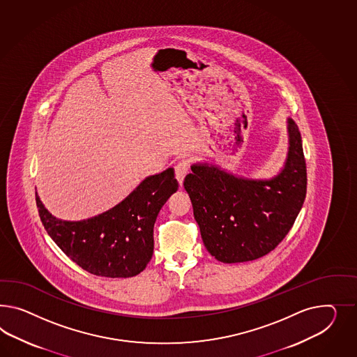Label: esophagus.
<instances>
[{"label": "esophagus", "mask_w": 357, "mask_h": 357, "mask_svg": "<svg viewBox=\"0 0 357 357\" xmlns=\"http://www.w3.org/2000/svg\"><path fill=\"white\" fill-rule=\"evenodd\" d=\"M188 173V161L182 160L178 164L175 165V178L178 181L179 185L183 184L184 176Z\"/></svg>", "instance_id": "esophagus-1"}]
</instances>
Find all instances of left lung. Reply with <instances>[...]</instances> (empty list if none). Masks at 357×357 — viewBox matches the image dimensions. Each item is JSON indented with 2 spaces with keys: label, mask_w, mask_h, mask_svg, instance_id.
Here are the masks:
<instances>
[{
  "label": "left lung",
  "mask_w": 357,
  "mask_h": 357,
  "mask_svg": "<svg viewBox=\"0 0 357 357\" xmlns=\"http://www.w3.org/2000/svg\"><path fill=\"white\" fill-rule=\"evenodd\" d=\"M287 134V157L273 178H245L208 162L193 164L184 178L204 245L214 259L225 264L260 259L291 230L305 200L307 167L291 118Z\"/></svg>",
  "instance_id": "8db88e82"
}]
</instances>
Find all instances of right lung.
I'll return each mask as SVG.
<instances>
[{
    "mask_svg": "<svg viewBox=\"0 0 357 357\" xmlns=\"http://www.w3.org/2000/svg\"><path fill=\"white\" fill-rule=\"evenodd\" d=\"M176 190L174 169L169 167L146 176L121 203L87 220H59L38 192L36 205L49 236L82 269L98 277L130 278L152 259L154 222Z\"/></svg>",
    "mask_w": 357,
    "mask_h": 357,
    "instance_id": "1",
    "label": "right lung"
}]
</instances>
